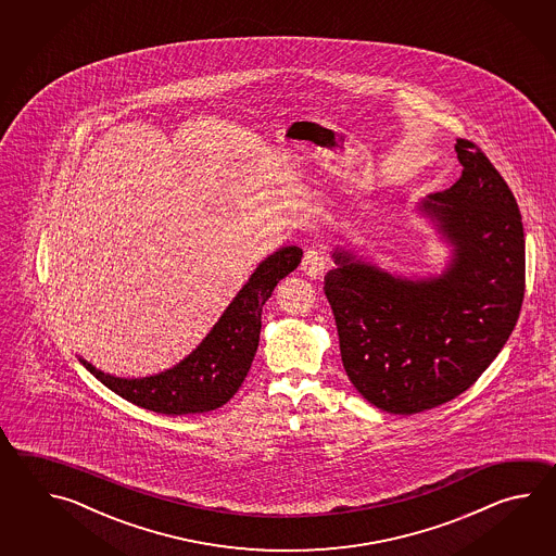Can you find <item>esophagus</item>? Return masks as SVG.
Segmentation results:
<instances>
[{"mask_svg": "<svg viewBox=\"0 0 556 556\" xmlns=\"http://www.w3.org/2000/svg\"><path fill=\"white\" fill-rule=\"evenodd\" d=\"M300 268H302L309 278H318V276H321L324 270H326V258H324V254L318 252V250H306Z\"/></svg>", "mask_w": 556, "mask_h": 556, "instance_id": "obj_1", "label": "esophagus"}]
</instances>
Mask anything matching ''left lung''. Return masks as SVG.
I'll list each match as a JSON object with an SVG mask.
<instances>
[{
    "instance_id": "1",
    "label": "left lung",
    "mask_w": 556,
    "mask_h": 556,
    "mask_svg": "<svg viewBox=\"0 0 556 556\" xmlns=\"http://www.w3.org/2000/svg\"><path fill=\"white\" fill-rule=\"evenodd\" d=\"M462 177L415 202L450 256L441 274L388 273L336 247L326 274L343 367L379 409L414 415L469 390L519 319L525 235L505 178L471 141L457 139Z\"/></svg>"
}]
</instances>
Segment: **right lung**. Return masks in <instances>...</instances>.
Masks as SVG:
<instances>
[{
    "mask_svg": "<svg viewBox=\"0 0 556 556\" xmlns=\"http://www.w3.org/2000/svg\"><path fill=\"white\" fill-rule=\"evenodd\" d=\"M302 249L282 247L250 274L223 316L187 357L144 378H117L97 369L79 355L94 378L123 400L165 415L204 414L223 407L237 393L258 350L262 306L276 283L294 273Z\"/></svg>",
    "mask_w": 556,
    "mask_h": 556,
    "instance_id": "right-lung-1",
    "label": "right lung"
}]
</instances>
